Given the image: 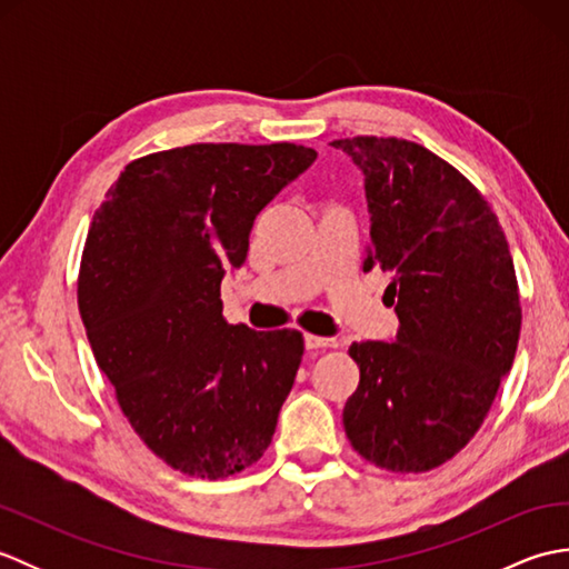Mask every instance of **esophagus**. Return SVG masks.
I'll return each instance as SVG.
<instances>
[{
  "mask_svg": "<svg viewBox=\"0 0 569 569\" xmlns=\"http://www.w3.org/2000/svg\"><path fill=\"white\" fill-rule=\"evenodd\" d=\"M306 347L308 349H330V347H337V340H335V337L306 335Z\"/></svg>",
  "mask_w": 569,
  "mask_h": 569,
  "instance_id": "obj_1",
  "label": "esophagus"
}]
</instances>
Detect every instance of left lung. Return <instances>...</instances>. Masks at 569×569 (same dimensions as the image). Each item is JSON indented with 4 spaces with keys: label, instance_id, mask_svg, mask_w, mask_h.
<instances>
[{
    "label": "left lung",
    "instance_id": "left-lung-1",
    "mask_svg": "<svg viewBox=\"0 0 569 569\" xmlns=\"http://www.w3.org/2000/svg\"><path fill=\"white\" fill-rule=\"evenodd\" d=\"M365 173V271L391 273L393 342H355L345 403L355 450L389 471H428L475 438L511 371L521 298L509 241L481 192L416 141L335 139Z\"/></svg>",
    "mask_w": 569,
    "mask_h": 569
}]
</instances>
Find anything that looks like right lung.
I'll return each mask as SVG.
<instances>
[{"instance_id": "1", "label": "right lung", "mask_w": 569, "mask_h": 569, "mask_svg": "<svg viewBox=\"0 0 569 569\" xmlns=\"http://www.w3.org/2000/svg\"><path fill=\"white\" fill-rule=\"evenodd\" d=\"M318 159L298 143H190L131 161L92 217L78 308L98 367L149 450L224 479L271 445L303 359L298 330L222 316L257 214Z\"/></svg>"}]
</instances>
